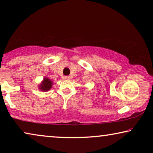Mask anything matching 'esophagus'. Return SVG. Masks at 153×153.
<instances>
[{
  "instance_id": "esophagus-1",
  "label": "esophagus",
  "mask_w": 153,
  "mask_h": 153,
  "mask_svg": "<svg viewBox=\"0 0 153 153\" xmlns=\"http://www.w3.org/2000/svg\"><path fill=\"white\" fill-rule=\"evenodd\" d=\"M70 78H71V77H70V76H65V79H67V80H69V79H70Z\"/></svg>"
}]
</instances>
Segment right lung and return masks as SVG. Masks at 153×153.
Instances as JSON below:
<instances>
[{
  "instance_id": "1",
  "label": "right lung",
  "mask_w": 153,
  "mask_h": 153,
  "mask_svg": "<svg viewBox=\"0 0 153 153\" xmlns=\"http://www.w3.org/2000/svg\"><path fill=\"white\" fill-rule=\"evenodd\" d=\"M52 85H53V81L47 76H45L42 82L38 85V88L41 91L47 92L51 88Z\"/></svg>"
}]
</instances>
